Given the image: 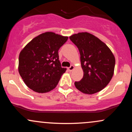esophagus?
Masks as SVG:
<instances>
[{
	"mask_svg": "<svg viewBox=\"0 0 132 132\" xmlns=\"http://www.w3.org/2000/svg\"><path fill=\"white\" fill-rule=\"evenodd\" d=\"M74 69H75V66L73 65H71L70 67L68 68V70L69 71H72V70H74Z\"/></svg>",
	"mask_w": 132,
	"mask_h": 132,
	"instance_id": "esophagus-1",
	"label": "esophagus"
}]
</instances>
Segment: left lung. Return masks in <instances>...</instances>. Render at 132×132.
Masks as SVG:
<instances>
[{
	"mask_svg": "<svg viewBox=\"0 0 132 132\" xmlns=\"http://www.w3.org/2000/svg\"><path fill=\"white\" fill-rule=\"evenodd\" d=\"M69 38L78 48L84 72L81 81L75 82L76 87L86 94L102 90L114 72L116 59L112 52L104 42L89 33H78Z\"/></svg>",
	"mask_w": 132,
	"mask_h": 132,
	"instance_id": "left-lung-1",
	"label": "left lung"
}]
</instances>
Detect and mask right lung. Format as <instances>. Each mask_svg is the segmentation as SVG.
<instances>
[{
  "label": "right lung",
  "instance_id": "right-lung-1",
  "mask_svg": "<svg viewBox=\"0 0 132 132\" xmlns=\"http://www.w3.org/2000/svg\"><path fill=\"white\" fill-rule=\"evenodd\" d=\"M68 38L48 31L34 38L20 51L19 74L33 91L46 93L56 87L66 70L61 67L58 50Z\"/></svg>",
  "mask_w": 132,
  "mask_h": 132
}]
</instances>
